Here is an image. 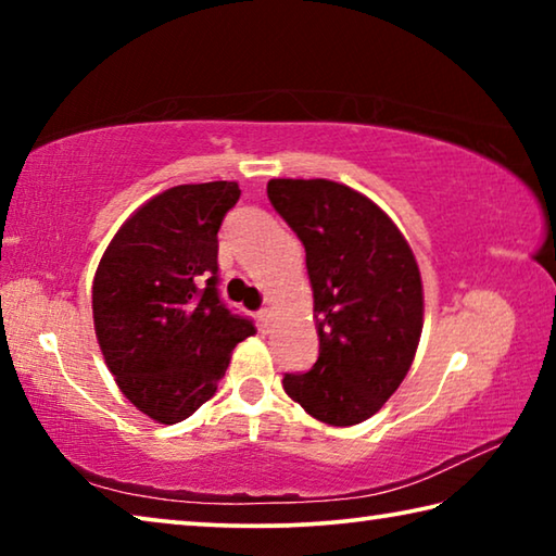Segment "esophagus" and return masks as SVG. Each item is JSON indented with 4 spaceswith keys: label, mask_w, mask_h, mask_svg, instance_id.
Segmentation results:
<instances>
[{
    "label": "esophagus",
    "mask_w": 556,
    "mask_h": 556,
    "mask_svg": "<svg viewBox=\"0 0 556 556\" xmlns=\"http://www.w3.org/2000/svg\"><path fill=\"white\" fill-rule=\"evenodd\" d=\"M257 318H260V326H262V328H269V324H271V308H269V306L260 308Z\"/></svg>",
    "instance_id": "34e87169"
}]
</instances>
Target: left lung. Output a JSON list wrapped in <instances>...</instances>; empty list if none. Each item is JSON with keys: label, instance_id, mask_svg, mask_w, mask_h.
<instances>
[{"label": "left lung", "instance_id": "left-lung-1", "mask_svg": "<svg viewBox=\"0 0 556 556\" xmlns=\"http://www.w3.org/2000/svg\"><path fill=\"white\" fill-rule=\"evenodd\" d=\"M269 203L304 242L318 361L287 372V394L314 419L353 427L400 388L425 326L409 242L370 199L328 178H271Z\"/></svg>", "mask_w": 556, "mask_h": 556}]
</instances>
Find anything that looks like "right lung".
Listing matches in <instances>:
<instances>
[{
    "label": "right lung",
    "mask_w": 556,
    "mask_h": 556,
    "mask_svg": "<svg viewBox=\"0 0 556 556\" xmlns=\"http://www.w3.org/2000/svg\"><path fill=\"white\" fill-rule=\"evenodd\" d=\"M240 188L184 184L122 223L92 279V321L122 394L159 425L208 402L230 353L255 333L218 294V230Z\"/></svg>",
    "instance_id": "right-lung-1"
}]
</instances>
